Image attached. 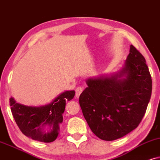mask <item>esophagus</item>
<instances>
[{"mask_svg":"<svg viewBox=\"0 0 160 160\" xmlns=\"http://www.w3.org/2000/svg\"><path fill=\"white\" fill-rule=\"evenodd\" d=\"M82 91H83V89H82V87H78V88H76V90H75V96H76L77 98H78L79 97H80V93L82 92Z\"/></svg>","mask_w":160,"mask_h":160,"instance_id":"esophagus-1","label":"esophagus"}]
</instances>
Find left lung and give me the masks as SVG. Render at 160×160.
<instances>
[{"label":"left lung","instance_id":"left-lung-1","mask_svg":"<svg viewBox=\"0 0 160 160\" xmlns=\"http://www.w3.org/2000/svg\"><path fill=\"white\" fill-rule=\"evenodd\" d=\"M80 96V108L91 131L111 141L137 128L150 101L152 80L142 55L130 45L117 72L89 78Z\"/></svg>","mask_w":160,"mask_h":160}]
</instances>
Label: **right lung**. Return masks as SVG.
<instances>
[{"label":"right lung","instance_id":"1","mask_svg":"<svg viewBox=\"0 0 160 160\" xmlns=\"http://www.w3.org/2000/svg\"><path fill=\"white\" fill-rule=\"evenodd\" d=\"M74 94V91H65L50 103L38 107L22 105L11 97V110L17 124L25 136L40 142H50L58 136L66 102L73 99ZM46 127L48 131L45 130Z\"/></svg>","mask_w":160,"mask_h":160}]
</instances>
